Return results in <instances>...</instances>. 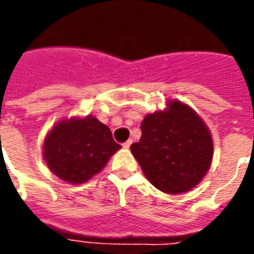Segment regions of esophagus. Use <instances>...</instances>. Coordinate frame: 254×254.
<instances>
[{
    "label": "esophagus",
    "instance_id": "34e87169",
    "mask_svg": "<svg viewBox=\"0 0 254 254\" xmlns=\"http://www.w3.org/2000/svg\"><path fill=\"white\" fill-rule=\"evenodd\" d=\"M131 142H133V141H131V139H127V142H124L123 146L125 147V149H129V147H130V145H131Z\"/></svg>",
    "mask_w": 254,
    "mask_h": 254
}]
</instances>
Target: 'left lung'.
Returning <instances> with one entry per match:
<instances>
[{
    "mask_svg": "<svg viewBox=\"0 0 254 254\" xmlns=\"http://www.w3.org/2000/svg\"><path fill=\"white\" fill-rule=\"evenodd\" d=\"M142 135L130 150L151 185L166 193L193 189L212 161L211 133L201 119L181 101L169 109L147 115L141 123Z\"/></svg>",
    "mask_w": 254,
    "mask_h": 254,
    "instance_id": "obj_1",
    "label": "left lung"
}]
</instances>
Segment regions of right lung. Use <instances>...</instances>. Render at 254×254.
<instances>
[{"mask_svg": "<svg viewBox=\"0 0 254 254\" xmlns=\"http://www.w3.org/2000/svg\"><path fill=\"white\" fill-rule=\"evenodd\" d=\"M120 147L111 129L88 116L58 123L46 138L43 155L57 177L77 185L99 173Z\"/></svg>", "mask_w": 254, "mask_h": 254, "instance_id": "obj_1", "label": "right lung"}]
</instances>
